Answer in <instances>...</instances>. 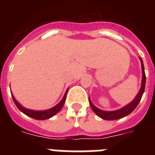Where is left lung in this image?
<instances>
[{
	"mask_svg": "<svg viewBox=\"0 0 155 155\" xmlns=\"http://www.w3.org/2000/svg\"><path fill=\"white\" fill-rule=\"evenodd\" d=\"M141 59V63H142V87L140 89L138 94L137 95V97H135V99L130 104H129L128 105L125 106L124 108H120L119 110L116 111H112V112H107V111H103L101 110L99 108H97L96 106L93 105V104L89 100V104L91 107H92V110L98 117L104 119V120H117L120 118H122L125 116L129 115L130 113H132L133 111L134 110L137 104H139L140 101L142 99V97L145 91V87H146V74H145V69H144V65H143V62H142V58Z\"/></svg>",
	"mask_w": 155,
	"mask_h": 155,
	"instance_id": "obj_1",
	"label": "left lung"
}]
</instances>
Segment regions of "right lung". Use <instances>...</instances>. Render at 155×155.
Returning a JSON list of instances; mask_svg holds the SVG:
<instances>
[{
  "mask_svg": "<svg viewBox=\"0 0 155 155\" xmlns=\"http://www.w3.org/2000/svg\"><path fill=\"white\" fill-rule=\"evenodd\" d=\"M68 89L67 90L64 97L62 99L59 103L57 104L56 106L53 107L52 108H50L48 110H45V111H34V110H30V109H27V108H23L22 106L20 104H18V101H16L15 98L13 97V96L12 95V97H13V100L14 103H15L16 106L18 107V108L20 111H21L23 113H25V115L29 116L30 117L34 118V119H36V120H46V119H48V118L51 117H53L54 114H56L57 113H58L60 109L62 108V107L64 104V102H65L66 97H67V93H68Z\"/></svg>",
  "mask_w": 155,
  "mask_h": 155,
  "instance_id": "obj_1",
  "label": "right lung"
}]
</instances>
